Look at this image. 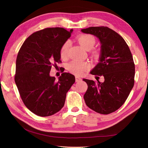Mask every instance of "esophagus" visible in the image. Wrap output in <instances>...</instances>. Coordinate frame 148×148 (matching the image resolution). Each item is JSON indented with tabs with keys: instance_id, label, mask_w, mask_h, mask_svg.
<instances>
[{
	"instance_id": "34e87169",
	"label": "esophagus",
	"mask_w": 148,
	"mask_h": 148,
	"mask_svg": "<svg viewBox=\"0 0 148 148\" xmlns=\"http://www.w3.org/2000/svg\"><path fill=\"white\" fill-rule=\"evenodd\" d=\"M75 81L76 82H79L82 81V78H80L79 77H78V76H76L75 77Z\"/></svg>"
}]
</instances>
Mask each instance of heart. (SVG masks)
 I'll list each match as a JSON object with an SVG mask.
<instances>
[{
    "label": "heart",
    "instance_id": "heart-1",
    "mask_svg": "<svg viewBox=\"0 0 148 148\" xmlns=\"http://www.w3.org/2000/svg\"><path fill=\"white\" fill-rule=\"evenodd\" d=\"M78 42L81 45V46L85 50H91V49L95 45L96 39L95 36H93L91 34H83L79 35L77 38ZM69 46V42H65L60 49V56L62 59H64L66 57L67 52H68V49ZM93 56L96 57L97 56V52H94ZM88 65L83 61L75 60L71 61V62L67 65V69L70 71L74 74L79 75L83 73L84 71L86 70Z\"/></svg>",
    "mask_w": 148,
    "mask_h": 148
}]
</instances>
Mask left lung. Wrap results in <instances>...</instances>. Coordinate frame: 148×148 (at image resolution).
Masks as SVG:
<instances>
[{
    "instance_id": "1",
    "label": "left lung",
    "mask_w": 148,
    "mask_h": 148,
    "mask_svg": "<svg viewBox=\"0 0 148 148\" xmlns=\"http://www.w3.org/2000/svg\"><path fill=\"white\" fill-rule=\"evenodd\" d=\"M82 32L99 39V62L90 73L104 78L103 83L83 79L88 84L85 103L97 113L114 112L124 104L134 86L135 67L131 51L123 38L108 27H89Z\"/></svg>"
}]
</instances>
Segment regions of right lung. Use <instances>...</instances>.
I'll return each mask as SVG.
<instances>
[{"mask_svg": "<svg viewBox=\"0 0 148 148\" xmlns=\"http://www.w3.org/2000/svg\"><path fill=\"white\" fill-rule=\"evenodd\" d=\"M73 29L47 28L26 39L18 53L15 82L26 107L40 117L53 115L62 109L75 76L62 73L58 81L51 77L52 65L60 62V49Z\"/></svg>", "mask_w": 148, "mask_h": 148, "instance_id": "right-lung-1", "label": "right lung"}]
</instances>
